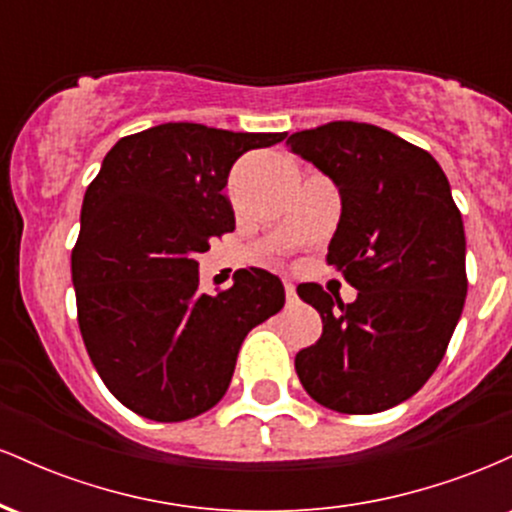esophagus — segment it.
I'll use <instances>...</instances> for the list:
<instances>
[{
	"instance_id": "34e87169",
	"label": "esophagus",
	"mask_w": 512,
	"mask_h": 512,
	"mask_svg": "<svg viewBox=\"0 0 512 512\" xmlns=\"http://www.w3.org/2000/svg\"><path fill=\"white\" fill-rule=\"evenodd\" d=\"M284 291H286V303H296V286L291 281H284Z\"/></svg>"
}]
</instances>
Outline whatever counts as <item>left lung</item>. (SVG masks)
Wrapping results in <instances>:
<instances>
[{"instance_id": "8db88e82", "label": "left lung", "mask_w": 512, "mask_h": 512, "mask_svg": "<svg viewBox=\"0 0 512 512\" xmlns=\"http://www.w3.org/2000/svg\"><path fill=\"white\" fill-rule=\"evenodd\" d=\"M286 144L339 187L327 264L358 291L342 303L320 284L298 286L322 334L298 351L296 373L322 407L385 411L424 387L462 315V214L436 158L383 127L327 122Z\"/></svg>"}]
</instances>
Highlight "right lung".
Here are the masks:
<instances>
[{"mask_svg": "<svg viewBox=\"0 0 512 512\" xmlns=\"http://www.w3.org/2000/svg\"><path fill=\"white\" fill-rule=\"evenodd\" d=\"M286 132L166 122L122 137L81 207L72 250L76 317L98 375L144 419H195L226 395L240 344L284 308L279 276L238 269L199 289L197 255L236 228L223 187L245 151Z\"/></svg>", "mask_w": 512, "mask_h": 512, "instance_id": "1", "label": "right lung"}]
</instances>
